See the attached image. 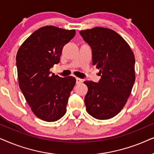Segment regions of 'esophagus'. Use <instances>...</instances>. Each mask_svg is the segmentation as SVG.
Segmentation results:
<instances>
[{"label":"esophagus","instance_id":"obj_1","mask_svg":"<svg viewBox=\"0 0 154 154\" xmlns=\"http://www.w3.org/2000/svg\"><path fill=\"white\" fill-rule=\"evenodd\" d=\"M76 82H77V84H79V83L82 82L83 81H82V79L78 78V77H77V78H76Z\"/></svg>","mask_w":154,"mask_h":154}]
</instances>
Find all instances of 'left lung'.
I'll use <instances>...</instances> for the list:
<instances>
[{"mask_svg": "<svg viewBox=\"0 0 154 154\" xmlns=\"http://www.w3.org/2000/svg\"><path fill=\"white\" fill-rule=\"evenodd\" d=\"M83 39L92 50V64L99 69L98 83L85 81L88 113L98 120L113 118L121 111L135 81L134 55L125 40L115 31L96 27L82 30Z\"/></svg>", "mask_w": 154, "mask_h": 154, "instance_id": "left-lung-1", "label": "left lung"}]
</instances>
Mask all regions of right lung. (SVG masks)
I'll return each mask as SVG.
<instances>
[{
	"label": "right lung",
	"instance_id": "obj_1",
	"mask_svg": "<svg viewBox=\"0 0 154 154\" xmlns=\"http://www.w3.org/2000/svg\"><path fill=\"white\" fill-rule=\"evenodd\" d=\"M75 30L43 26L29 36L16 56L20 89L34 115L55 122L66 112L75 77H59L50 69L60 62L63 46L75 35Z\"/></svg>",
	"mask_w": 154,
	"mask_h": 154
}]
</instances>
